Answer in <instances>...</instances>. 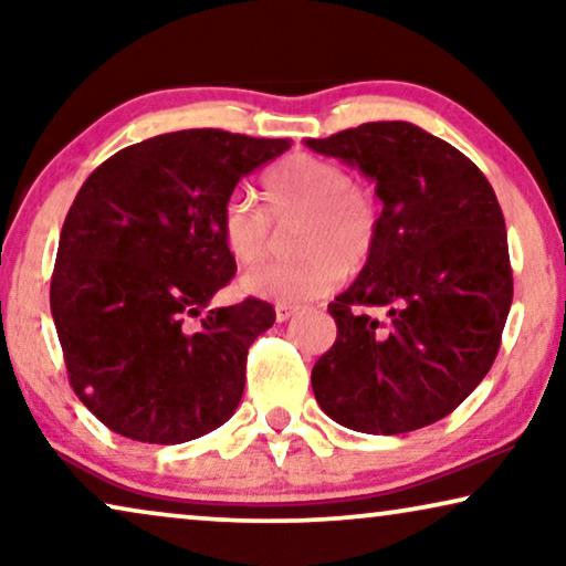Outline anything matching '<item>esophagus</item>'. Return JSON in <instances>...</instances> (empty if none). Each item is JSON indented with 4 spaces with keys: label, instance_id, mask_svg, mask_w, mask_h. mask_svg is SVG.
Here are the masks:
<instances>
[{
    "label": "esophagus",
    "instance_id": "esophagus-1",
    "mask_svg": "<svg viewBox=\"0 0 566 566\" xmlns=\"http://www.w3.org/2000/svg\"><path fill=\"white\" fill-rule=\"evenodd\" d=\"M298 312V306H293V304H277L275 306V319L277 322H289L293 314Z\"/></svg>",
    "mask_w": 566,
    "mask_h": 566
}]
</instances>
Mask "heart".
Returning <instances> with one entry per match:
<instances>
[{"instance_id":"heart-1","label":"heart","mask_w":566,"mask_h":566,"mask_svg":"<svg viewBox=\"0 0 566 566\" xmlns=\"http://www.w3.org/2000/svg\"><path fill=\"white\" fill-rule=\"evenodd\" d=\"M265 208L231 192L219 216L223 247L239 265H258L275 244V227L301 221L293 262H268L244 275L242 289L275 304H304L327 296L347 273L370 260L381 229L376 192L337 161L291 154L265 177ZM274 221L270 222L269 219Z\"/></svg>"}]
</instances>
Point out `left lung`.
Returning a JSON list of instances; mask_svg holds the SVG:
<instances>
[{"label":"left lung","mask_w":566,"mask_h":566,"mask_svg":"<svg viewBox=\"0 0 566 566\" xmlns=\"http://www.w3.org/2000/svg\"><path fill=\"white\" fill-rule=\"evenodd\" d=\"M308 149L376 182L381 229L360 275L329 304L337 339L312 370L343 428L399 436L451 415L497 358L513 304L502 208L474 161L405 120L363 123ZM368 305H386L378 323Z\"/></svg>","instance_id":"1"}]
</instances>
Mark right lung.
Here are the masks:
<instances>
[{
  "mask_svg": "<svg viewBox=\"0 0 566 566\" xmlns=\"http://www.w3.org/2000/svg\"><path fill=\"white\" fill-rule=\"evenodd\" d=\"M285 149L289 138L175 130L113 154L76 192L51 314L74 394L118 436L175 446L234 415L247 350L275 308L244 298L206 312L237 270L219 216Z\"/></svg>",
  "mask_w": 566,
  "mask_h": 566,
  "instance_id": "1",
  "label": "right lung"
}]
</instances>
